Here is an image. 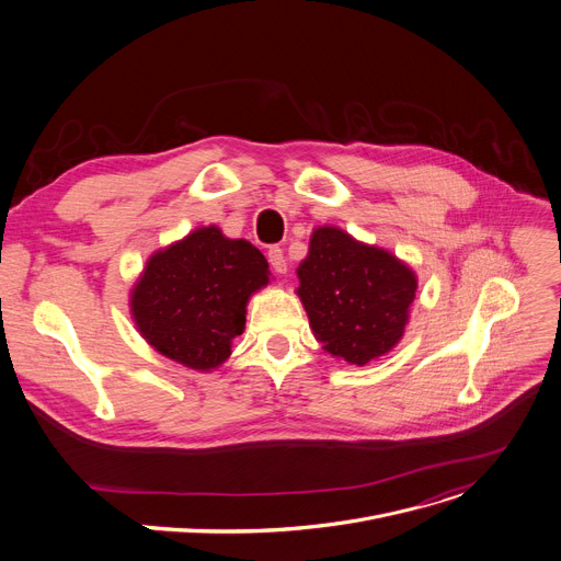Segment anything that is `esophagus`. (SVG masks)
Instances as JSON below:
<instances>
[{
    "mask_svg": "<svg viewBox=\"0 0 561 561\" xmlns=\"http://www.w3.org/2000/svg\"><path fill=\"white\" fill-rule=\"evenodd\" d=\"M268 262L275 273H279V275L286 273V257H284V250L279 245L268 248Z\"/></svg>",
    "mask_w": 561,
    "mask_h": 561,
    "instance_id": "1",
    "label": "esophagus"
}]
</instances>
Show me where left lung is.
<instances>
[{
  "mask_svg": "<svg viewBox=\"0 0 561 561\" xmlns=\"http://www.w3.org/2000/svg\"><path fill=\"white\" fill-rule=\"evenodd\" d=\"M297 277L316 337L335 358L363 367L402 337L416 277L391 252L318 228Z\"/></svg>",
  "mask_w": 561,
  "mask_h": 561,
  "instance_id": "obj_1",
  "label": "left lung"
}]
</instances>
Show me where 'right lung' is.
Here are the masks:
<instances>
[{"instance_id": "obj_1", "label": "right lung", "mask_w": 561, "mask_h": 561, "mask_svg": "<svg viewBox=\"0 0 561 561\" xmlns=\"http://www.w3.org/2000/svg\"><path fill=\"white\" fill-rule=\"evenodd\" d=\"M268 262L245 239L219 228H198L151 254L131 293V313L142 337L190 369H215L245 324L250 293L268 284Z\"/></svg>"}]
</instances>
